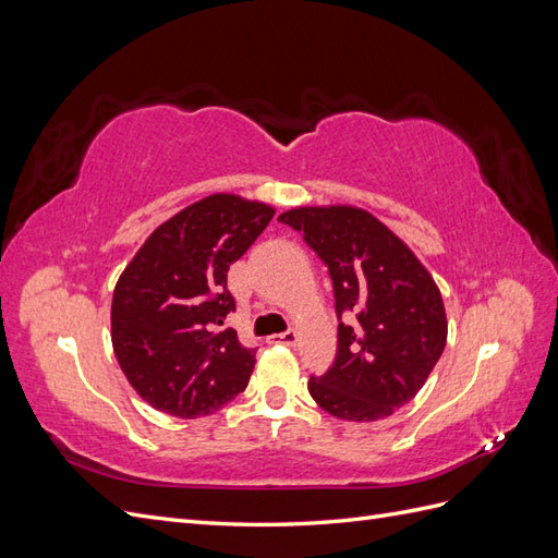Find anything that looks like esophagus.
I'll return each mask as SVG.
<instances>
[{"label":"esophagus","instance_id":"obj_1","mask_svg":"<svg viewBox=\"0 0 558 558\" xmlns=\"http://www.w3.org/2000/svg\"><path fill=\"white\" fill-rule=\"evenodd\" d=\"M267 340L272 342V344H286V347H295V342H298V332H295V330H286V332H279V335H269Z\"/></svg>","mask_w":558,"mask_h":558}]
</instances>
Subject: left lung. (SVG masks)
<instances>
[{
  "instance_id": "left-lung-1",
  "label": "left lung",
  "mask_w": 558,
  "mask_h": 558,
  "mask_svg": "<svg viewBox=\"0 0 558 558\" xmlns=\"http://www.w3.org/2000/svg\"><path fill=\"white\" fill-rule=\"evenodd\" d=\"M279 221L302 234L332 279L337 353L307 388L320 410L377 421L408 404L447 344L442 295L428 269L373 214L298 207Z\"/></svg>"
}]
</instances>
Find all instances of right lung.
Here are the masks:
<instances>
[{
    "mask_svg": "<svg viewBox=\"0 0 558 558\" xmlns=\"http://www.w3.org/2000/svg\"><path fill=\"white\" fill-rule=\"evenodd\" d=\"M275 209L218 193L165 221L125 267L111 302V342L123 375L150 408L205 416L240 396L256 349L221 328L234 312L228 269Z\"/></svg>",
    "mask_w": 558,
    "mask_h": 558,
    "instance_id": "1",
    "label": "right lung"
}]
</instances>
